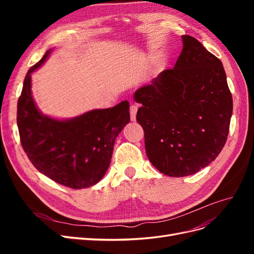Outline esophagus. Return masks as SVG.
Returning <instances> with one entry per match:
<instances>
[{"label": "esophagus", "mask_w": 254, "mask_h": 254, "mask_svg": "<svg viewBox=\"0 0 254 254\" xmlns=\"http://www.w3.org/2000/svg\"><path fill=\"white\" fill-rule=\"evenodd\" d=\"M136 112H137V105H131L130 106V119H131L132 122L135 121L136 117Z\"/></svg>", "instance_id": "34e87169"}]
</instances>
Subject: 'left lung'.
I'll return each instance as SVG.
<instances>
[{
	"label": "left lung",
	"instance_id": "1",
	"mask_svg": "<svg viewBox=\"0 0 254 254\" xmlns=\"http://www.w3.org/2000/svg\"><path fill=\"white\" fill-rule=\"evenodd\" d=\"M170 70L134 92L142 104L136 121L144 129L146 155L170 177L194 175L224 147L233 101L221 61L194 37Z\"/></svg>",
	"mask_w": 254,
	"mask_h": 254
}]
</instances>
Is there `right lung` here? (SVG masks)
Here are the masks:
<instances>
[{
    "label": "right lung",
    "mask_w": 254,
    "mask_h": 254,
    "mask_svg": "<svg viewBox=\"0 0 254 254\" xmlns=\"http://www.w3.org/2000/svg\"><path fill=\"white\" fill-rule=\"evenodd\" d=\"M51 53L49 50L29 68L23 82L17 111L21 144L41 174L64 187L86 189L96 184L108 170L115 139L130 121L129 103L66 120L43 114L32 95V73Z\"/></svg>",
    "instance_id": "add662e5"
}]
</instances>
